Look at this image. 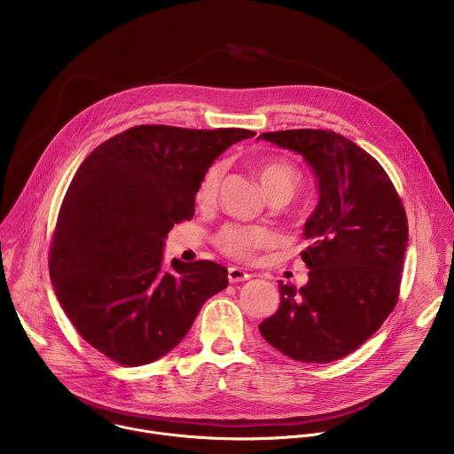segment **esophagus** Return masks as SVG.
<instances>
[{
    "instance_id": "esophagus-1",
    "label": "esophagus",
    "mask_w": 454,
    "mask_h": 454,
    "mask_svg": "<svg viewBox=\"0 0 454 454\" xmlns=\"http://www.w3.org/2000/svg\"><path fill=\"white\" fill-rule=\"evenodd\" d=\"M249 273H246L244 270H240V268H230L228 270V280L231 282V284H237V282H244V280H249Z\"/></svg>"
}]
</instances>
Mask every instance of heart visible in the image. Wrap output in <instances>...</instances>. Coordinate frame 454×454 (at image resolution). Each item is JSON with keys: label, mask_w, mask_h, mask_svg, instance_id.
Returning a JSON list of instances; mask_svg holds the SVG:
<instances>
[{"label": "heart", "mask_w": 454, "mask_h": 454, "mask_svg": "<svg viewBox=\"0 0 454 454\" xmlns=\"http://www.w3.org/2000/svg\"><path fill=\"white\" fill-rule=\"evenodd\" d=\"M221 172V163H215L201 177L200 186L196 190V200L200 205H210L215 200ZM254 172L258 183H261L264 193L270 200H282L287 203L294 198V193L301 184L300 170L287 160L261 161L256 165ZM215 240L226 254L246 261V258H251L256 251L275 246L277 233L264 226L228 224L217 233Z\"/></svg>", "instance_id": "obj_1"}]
</instances>
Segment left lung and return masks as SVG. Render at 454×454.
<instances>
[{
    "label": "left lung",
    "instance_id": "obj_1",
    "mask_svg": "<svg viewBox=\"0 0 454 454\" xmlns=\"http://www.w3.org/2000/svg\"><path fill=\"white\" fill-rule=\"evenodd\" d=\"M258 140L301 154L319 201L301 258L309 282H278L280 307L258 331L284 356L331 363L359 348L397 303L408 219L384 168L348 138L323 129L264 133Z\"/></svg>",
    "mask_w": 454,
    "mask_h": 454
}]
</instances>
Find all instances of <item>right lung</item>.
I'll return each instance as SVG.
<instances>
[{
	"label": "right lung",
	"mask_w": 454,
	"mask_h": 454,
	"mask_svg": "<svg viewBox=\"0 0 454 454\" xmlns=\"http://www.w3.org/2000/svg\"><path fill=\"white\" fill-rule=\"evenodd\" d=\"M246 129L137 125L98 145L60 205L50 278L77 333L123 366L168 354L203 303L226 289L210 261L165 264V239L193 217L196 190Z\"/></svg>",
	"instance_id": "obj_1"
}]
</instances>
